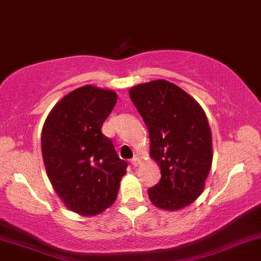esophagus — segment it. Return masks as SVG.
Segmentation results:
<instances>
[{
	"label": "esophagus",
	"instance_id": "esophagus-1",
	"mask_svg": "<svg viewBox=\"0 0 261 261\" xmlns=\"http://www.w3.org/2000/svg\"><path fill=\"white\" fill-rule=\"evenodd\" d=\"M140 162H141V160H140V157L137 156H135L133 160H131V165H133L134 167H137V166L140 165Z\"/></svg>",
	"mask_w": 261,
	"mask_h": 261
}]
</instances>
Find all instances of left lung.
<instances>
[{
  "instance_id": "1",
  "label": "left lung",
  "mask_w": 261,
  "mask_h": 261,
  "mask_svg": "<svg viewBox=\"0 0 261 261\" xmlns=\"http://www.w3.org/2000/svg\"><path fill=\"white\" fill-rule=\"evenodd\" d=\"M150 136V156L161 179L148 190L152 204L166 211L187 207L202 194L210 174L212 133L200 105L167 80H153L128 91Z\"/></svg>"
}]
</instances>
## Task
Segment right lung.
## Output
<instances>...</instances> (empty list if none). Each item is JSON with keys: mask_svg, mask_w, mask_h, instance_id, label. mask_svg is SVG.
<instances>
[{"mask_svg": "<svg viewBox=\"0 0 261 261\" xmlns=\"http://www.w3.org/2000/svg\"><path fill=\"white\" fill-rule=\"evenodd\" d=\"M115 91L85 85L65 95L45 119L42 156L48 178L68 210L96 216L115 202L127 163L101 126Z\"/></svg>", "mask_w": 261, "mask_h": 261, "instance_id": "1", "label": "right lung"}]
</instances>
